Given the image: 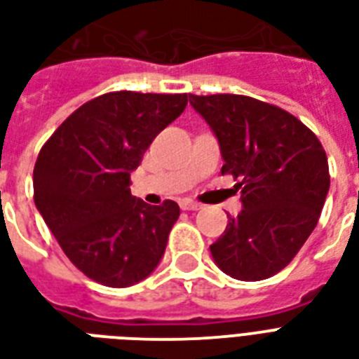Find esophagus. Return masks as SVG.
<instances>
[{
    "label": "esophagus",
    "instance_id": "1",
    "mask_svg": "<svg viewBox=\"0 0 359 359\" xmlns=\"http://www.w3.org/2000/svg\"><path fill=\"white\" fill-rule=\"evenodd\" d=\"M180 208H182L183 211H196V210H200L202 205H200L198 202L191 200V198H183L182 202H180Z\"/></svg>",
    "mask_w": 359,
    "mask_h": 359
}]
</instances>
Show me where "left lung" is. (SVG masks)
Returning <instances> with one entry per match:
<instances>
[{"instance_id":"1","label":"left lung","mask_w":359,"mask_h":359,"mask_svg":"<svg viewBox=\"0 0 359 359\" xmlns=\"http://www.w3.org/2000/svg\"><path fill=\"white\" fill-rule=\"evenodd\" d=\"M215 133L223 174L238 180L243 210L210 245L224 273L262 280L292 262L315 230L330 189L326 151L313 130L283 108L247 95H193Z\"/></svg>"}]
</instances>
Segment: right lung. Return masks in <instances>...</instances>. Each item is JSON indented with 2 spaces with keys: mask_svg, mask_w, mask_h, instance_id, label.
<instances>
[{
  "mask_svg": "<svg viewBox=\"0 0 359 359\" xmlns=\"http://www.w3.org/2000/svg\"><path fill=\"white\" fill-rule=\"evenodd\" d=\"M185 107L187 93L110 91L74 110L39 151L35 205L67 258L95 283L136 285L165 255L180 205L133 196L130 172Z\"/></svg>",
  "mask_w": 359,
  "mask_h": 359,
  "instance_id": "add662e5",
  "label": "right lung"
}]
</instances>
